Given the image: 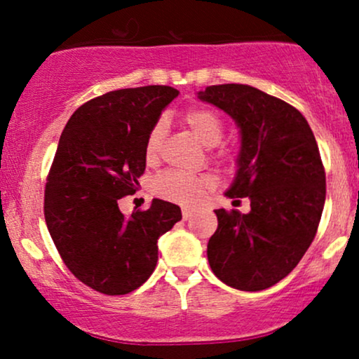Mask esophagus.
I'll list each match as a JSON object with an SVG mask.
<instances>
[{
  "mask_svg": "<svg viewBox=\"0 0 359 359\" xmlns=\"http://www.w3.org/2000/svg\"><path fill=\"white\" fill-rule=\"evenodd\" d=\"M182 217H184L185 221L191 219V217H192V211H191V209H182Z\"/></svg>",
  "mask_w": 359,
  "mask_h": 359,
  "instance_id": "34e87169",
  "label": "esophagus"
}]
</instances>
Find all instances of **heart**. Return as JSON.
<instances>
[{
	"mask_svg": "<svg viewBox=\"0 0 359 359\" xmlns=\"http://www.w3.org/2000/svg\"><path fill=\"white\" fill-rule=\"evenodd\" d=\"M182 121L204 147L212 148L219 145L224 137V121L211 108L199 106L189 109L187 113H184ZM165 131L167 126L162 119L156 121L148 131L145 140L147 162H155L158 158ZM212 158L221 163H233L236 160V151L229 147H219L212 150ZM214 187H216V179L211 174H184V172L167 170L156 175L154 180V192L156 196L187 208L199 204L205 194L211 192Z\"/></svg>",
	"mask_w": 359,
	"mask_h": 359,
	"instance_id": "1",
	"label": "heart"
}]
</instances>
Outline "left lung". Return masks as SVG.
Masks as SVG:
<instances>
[{
	"mask_svg": "<svg viewBox=\"0 0 359 359\" xmlns=\"http://www.w3.org/2000/svg\"><path fill=\"white\" fill-rule=\"evenodd\" d=\"M199 100L240 126V168L226 196L248 197L251 208L248 214L214 211L209 265L226 285L265 290L297 266L317 233L325 201L319 147L300 111L257 88L209 86Z\"/></svg>",
	"mask_w": 359,
	"mask_h": 359,
	"instance_id": "1",
	"label": "left lung"
}]
</instances>
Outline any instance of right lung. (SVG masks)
Masks as SVG:
<instances>
[{
	"label": "right lung",
	"mask_w": 359,
	"mask_h": 359,
	"mask_svg": "<svg viewBox=\"0 0 359 359\" xmlns=\"http://www.w3.org/2000/svg\"><path fill=\"white\" fill-rule=\"evenodd\" d=\"M179 96L168 86L109 90L76 109L47 175L43 212L62 262L106 295L137 290L154 273L158 238L182 219L179 205L154 199L130 217L118 201L138 191L145 140Z\"/></svg>",
	"instance_id": "1"
}]
</instances>
